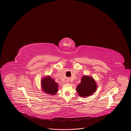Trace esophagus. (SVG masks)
Returning a JSON list of instances; mask_svg holds the SVG:
<instances>
[{
  "label": "esophagus",
  "instance_id": "1",
  "mask_svg": "<svg viewBox=\"0 0 131 131\" xmlns=\"http://www.w3.org/2000/svg\"><path fill=\"white\" fill-rule=\"evenodd\" d=\"M69 82V78H67L66 79V83H68Z\"/></svg>",
  "mask_w": 131,
  "mask_h": 131
}]
</instances>
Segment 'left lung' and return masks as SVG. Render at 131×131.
Here are the masks:
<instances>
[{
	"label": "left lung",
	"mask_w": 131,
	"mask_h": 131,
	"mask_svg": "<svg viewBox=\"0 0 131 131\" xmlns=\"http://www.w3.org/2000/svg\"><path fill=\"white\" fill-rule=\"evenodd\" d=\"M97 89V84L93 78L89 76H83L81 82L77 85L76 91L78 95L82 97L92 95Z\"/></svg>",
	"instance_id": "8db88e82"
}]
</instances>
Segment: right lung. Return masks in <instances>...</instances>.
<instances>
[{
	"instance_id": "add662e5",
	"label": "right lung",
	"mask_w": 131,
	"mask_h": 131,
	"mask_svg": "<svg viewBox=\"0 0 131 131\" xmlns=\"http://www.w3.org/2000/svg\"><path fill=\"white\" fill-rule=\"evenodd\" d=\"M42 91L48 94L55 95L58 90V84L49 76L45 77L41 80Z\"/></svg>"
}]
</instances>
